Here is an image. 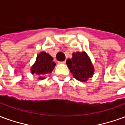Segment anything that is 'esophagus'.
Instances as JSON below:
<instances>
[{
    "instance_id": "34e87169",
    "label": "esophagus",
    "mask_w": 125,
    "mask_h": 125,
    "mask_svg": "<svg viewBox=\"0 0 125 125\" xmlns=\"http://www.w3.org/2000/svg\"><path fill=\"white\" fill-rule=\"evenodd\" d=\"M59 63H62V64H65V61H63V62H59Z\"/></svg>"
}]
</instances>
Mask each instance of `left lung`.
Here are the masks:
<instances>
[{"label":"left lung","instance_id":"1","mask_svg":"<svg viewBox=\"0 0 125 125\" xmlns=\"http://www.w3.org/2000/svg\"><path fill=\"white\" fill-rule=\"evenodd\" d=\"M66 64L73 78L79 81L85 82L94 74V66L85 52L73 53L72 59L66 60Z\"/></svg>","mask_w":125,"mask_h":125}]
</instances>
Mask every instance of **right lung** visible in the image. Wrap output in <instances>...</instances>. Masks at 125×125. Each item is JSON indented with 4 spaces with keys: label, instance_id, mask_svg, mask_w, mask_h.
<instances>
[{
    "label": "right lung",
    "instance_id": "right-lung-1",
    "mask_svg": "<svg viewBox=\"0 0 125 125\" xmlns=\"http://www.w3.org/2000/svg\"><path fill=\"white\" fill-rule=\"evenodd\" d=\"M53 58L46 52H42L37 56L35 63L31 68L32 74L35 73L39 76V79L43 80L44 75L52 73L56 63L53 62Z\"/></svg>",
    "mask_w": 125,
    "mask_h": 125
}]
</instances>
